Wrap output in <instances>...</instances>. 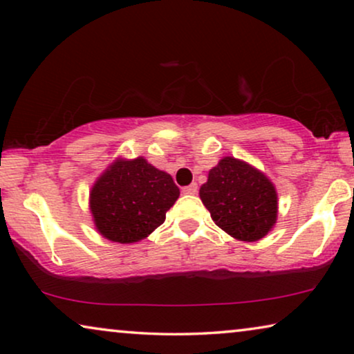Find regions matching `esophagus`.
I'll return each mask as SVG.
<instances>
[{
	"label": "esophagus",
	"mask_w": 354,
	"mask_h": 354,
	"mask_svg": "<svg viewBox=\"0 0 354 354\" xmlns=\"http://www.w3.org/2000/svg\"><path fill=\"white\" fill-rule=\"evenodd\" d=\"M182 192L185 193V195H196V193H198V185H196V183H190V185L183 187Z\"/></svg>",
	"instance_id": "esophagus-1"
}]
</instances>
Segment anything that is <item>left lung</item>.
Listing matches in <instances>:
<instances>
[{"instance_id": "8db88e82", "label": "left lung", "mask_w": 354, "mask_h": 354, "mask_svg": "<svg viewBox=\"0 0 354 354\" xmlns=\"http://www.w3.org/2000/svg\"><path fill=\"white\" fill-rule=\"evenodd\" d=\"M200 198L216 225L236 240H261L277 221L274 183L240 159H221L201 185Z\"/></svg>"}]
</instances>
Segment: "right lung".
I'll use <instances>...</instances> for the list:
<instances>
[{
	"label": "right lung",
	"mask_w": 354,
	"mask_h": 354,
	"mask_svg": "<svg viewBox=\"0 0 354 354\" xmlns=\"http://www.w3.org/2000/svg\"><path fill=\"white\" fill-rule=\"evenodd\" d=\"M178 195L172 177L145 158H119L91 188L90 211L104 239L135 243L162 224Z\"/></svg>",
	"instance_id": "1"
}]
</instances>
